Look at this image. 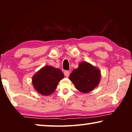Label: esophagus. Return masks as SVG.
<instances>
[{
    "label": "esophagus",
    "mask_w": 132,
    "mask_h": 132,
    "mask_svg": "<svg viewBox=\"0 0 132 132\" xmlns=\"http://www.w3.org/2000/svg\"><path fill=\"white\" fill-rule=\"evenodd\" d=\"M64 75L66 77H68L70 75V71H64Z\"/></svg>",
    "instance_id": "34e87169"
}]
</instances>
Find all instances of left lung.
I'll list each match as a JSON object with an SVG mask.
<instances>
[{
  "label": "left lung",
  "instance_id": "8db88e82",
  "mask_svg": "<svg viewBox=\"0 0 132 132\" xmlns=\"http://www.w3.org/2000/svg\"><path fill=\"white\" fill-rule=\"evenodd\" d=\"M101 71L98 68L84 61L79 64L78 68L72 71L69 79L76 89L83 93H89L98 85Z\"/></svg>",
  "mask_w": 132,
  "mask_h": 132
}]
</instances>
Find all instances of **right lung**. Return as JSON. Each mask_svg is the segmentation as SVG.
Here are the masks:
<instances>
[{
  "mask_svg": "<svg viewBox=\"0 0 132 132\" xmlns=\"http://www.w3.org/2000/svg\"><path fill=\"white\" fill-rule=\"evenodd\" d=\"M64 74L59 68L50 65L44 66L34 74L32 79V85L38 93L48 96L54 93Z\"/></svg>",
  "mask_w": 132,
  "mask_h": 132,
  "instance_id": "right-lung-1",
  "label": "right lung"
}]
</instances>
